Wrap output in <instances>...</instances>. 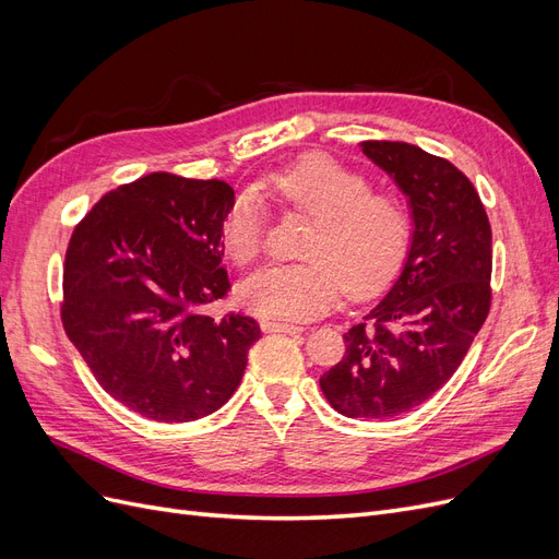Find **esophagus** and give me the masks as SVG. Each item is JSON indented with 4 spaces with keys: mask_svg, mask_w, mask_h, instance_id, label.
Here are the masks:
<instances>
[{
    "mask_svg": "<svg viewBox=\"0 0 559 559\" xmlns=\"http://www.w3.org/2000/svg\"><path fill=\"white\" fill-rule=\"evenodd\" d=\"M263 333H302V326L282 324V321H261Z\"/></svg>",
    "mask_w": 559,
    "mask_h": 559,
    "instance_id": "34e87169",
    "label": "esophagus"
}]
</instances>
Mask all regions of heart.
I'll use <instances>...</instances> for the list:
<instances>
[{
  "label": "heart",
  "mask_w": 559,
  "mask_h": 559,
  "mask_svg": "<svg viewBox=\"0 0 559 559\" xmlns=\"http://www.w3.org/2000/svg\"><path fill=\"white\" fill-rule=\"evenodd\" d=\"M257 191L284 214L308 216L296 263L267 265L240 289L242 306L265 321H306L341 296L376 292L401 263L411 242L405 200L326 156H308L261 179ZM222 242L235 265L259 261L265 212L257 200H235L224 216Z\"/></svg>",
  "instance_id": "b5f03b06"
}]
</instances>
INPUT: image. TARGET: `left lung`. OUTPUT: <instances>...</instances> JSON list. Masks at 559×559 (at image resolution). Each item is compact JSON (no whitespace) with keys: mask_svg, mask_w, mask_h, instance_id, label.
<instances>
[{"mask_svg":"<svg viewBox=\"0 0 559 559\" xmlns=\"http://www.w3.org/2000/svg\"><path fill=\"white\" fill-rule=\"evenodd\" d=\"M359 146L408 195L413 240L399 280L345 333V357L319 386L341 415L386 419L431 399L485 324L492 228L478 191L450 160L405 142Z\"/></svg>","mask_w":559,"mask_h":559,"instance_id":"1","label":"left lung"}]
</instances>
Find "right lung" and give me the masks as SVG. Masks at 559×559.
Wrapping results in <instances>:
<instances>
[{"mask_svg":"<svg viewBox=\"0 0 559 559\" xmlns=\"http://www.w3.org/2000/svg\"><path fill=\"white\" fill-rule=\"evenodd\" d=\"M226 181L151 173L81 218L64 253V333L105 392L154 421L200 419L235 394L257 319L207 306L230 292Z\"/></svg>","mask_w":559,"mask_h":559,"instance_id":"obj_1","label":"right lung"}]
</instances>
